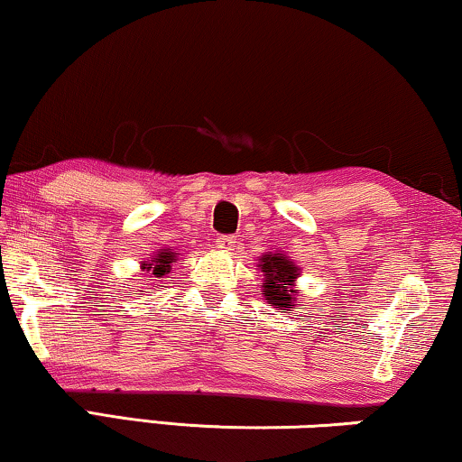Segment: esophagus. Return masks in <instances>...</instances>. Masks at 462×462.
<instances>
[{"instance_id": "34e87169", "label": "esophagus", "mask_w": 462, "mask_h": 462, "mask_svg": "<svg viewBox=\"0 0 462 462\" xmlns=\"http://www.w3.org/2000/svg\"><path fill=\"white\" fill-rule=\"evenodd\" d=\"M217 248L223 250V252H231L233 248H236V237H233V236H220L217 239Z\"/></svg>"}]
</instances>
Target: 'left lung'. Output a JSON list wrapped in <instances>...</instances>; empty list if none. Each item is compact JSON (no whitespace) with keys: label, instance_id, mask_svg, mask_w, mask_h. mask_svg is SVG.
Segmentation results:
<instances>
[{"label":"left lung","instance_id":"left-lung-1","mask_svg":"<svg viewBox=\"0 0 462 462\" xmlns=\"http://www.w3.org/2000/svg\"><path fill=\"white\" fill-rule=\"evenodd\" d=\"M258 269L263 271V296L273 309L282 313L292 311L296 307V280L300 277V267L283 250L264 252L258 258Z\"/></svg>","mask_w":462,"mask_h":462}]
</instances>
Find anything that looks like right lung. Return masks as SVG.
<instances>
[{
  "label": "right lung",
  "instance_id": "add662e5",
  "mask_svg": "<svg viewBox=\"0 0 462 462\" xmlns=\"http://www.w3.org/2000/svg\"><path fill=\"white\" fill-rule=\"evenodd\" d=\"M176 258H179V252H172L170 248L157 250L151 261L141 263V269L147 271V273H144L147 277H155V280H151V283H157L162 282L163 277H168L170 271H172V263H176Z\"/></svg>",
  "mask_w": 462,
  "mask_h": 462
}]
</instances>
